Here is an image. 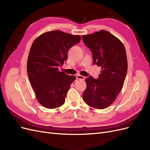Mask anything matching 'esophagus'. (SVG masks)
<instances>
[{
  "mask_svg": "<svg viewBox=\"0 0 150 150\" xmlns=\"http://www.w3.org/2000/svg\"><path fill=\"white\" fill-rule=\"evenodd\" d=\"M76 79H79V80H84L85 77H84L83 76H81V75H77L76 76Z\"/></svg>",
  "mask_w": 150,
  "mask_h": 150,
  "instance_id": "34e87169",
  "label": "esophagus"
}]
</instances>
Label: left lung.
Instances as JSON below:
<instances>
[{"instance_id": "obj_1", "label": "left lung", "mask_w": 150, "mask_h": 150, "mask_svg": "<svg viewBox=\"0 0 150 150\" xmlns=\"http://www.w3.org/2000/svg\"><path fill=\"white\" fill-rule=\"evenodd\" d=\"M83 40L93 53L94 64L101 67L98 79L86 78L83 98L89 106L102 110L116 100L123 86L128 69L126 49L119 39L104 30L83 35Z\"/></svg>"}]
</instances>
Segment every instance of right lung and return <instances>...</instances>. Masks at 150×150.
Returning <instances> with one entry per match:
<instances>
[{
  "mask_svg": "<svg viewBox=\"0 0 150 150\" xmlns=\"http://www.w3.org/2000/svg\"><path fill=\"white\" fill-rule=\"evenodd\" d=\"M81 39L79 35L53 30L39 35L32 44L27 70L36 99L44 107L54 109L64 104L76 76L59 71L58 66L66 61L69 49Z\"/></svg>",
  "mask_w": 150,
  "mask_h": 150,
  "instance_id": "1",
  "label": "right lung"
}]
</instances>
